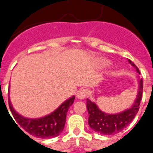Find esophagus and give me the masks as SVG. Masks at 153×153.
<instances>
[{"mask_svg":"<svg viewBox=\"0 0 153 153\" xmlns=\"http://www.w3.org/2000/svg\"><path fill=\"white\" fill-rule=\"evenodd\" d=\"M87 95V90H84V89H81V90H79L76 93V97L78 98V99H84V98H86Z\"/></svg>","mask_w":153,"mask_h":153,"instance_id":"1","label":"esophagus"}]
</instances>
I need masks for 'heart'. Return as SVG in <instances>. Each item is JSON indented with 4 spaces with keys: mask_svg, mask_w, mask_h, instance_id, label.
<instances>
[{
    "mask_svg": "<svg viewBox=\"0 0 153 153\" xmlns=\"http://www.w3.org/2000/svg\"><path fill=\"white\" fill-rule=\"evenodd\" d=\"M111 62L105 58H99L97 60V65L99 68H105L108 66Z\"/></svg>",
    "mask_w": 153,
    "mask_h": 153,
    "instance_id": "obj_1",
    "label": "heart"
}]
</instances>
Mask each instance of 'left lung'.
<instances>
[{"instance_id":"left-lung-1","label":"left lung","mask_w":153,"mask_h":153,"mask_svg":"<svg viewBox=\"0 0 153 153\" xmlns=\"http://www.w3.org/2000/svg\"><path fill=\"white\" fill-rule=\"evenodd\" d=\"M137 72L138 84L137 96L129 108L116 114H108L102 111L95 102L87 99V108L89 114L88 124L96 132L104 135H112L122 131L128 126L138 112L139 105L142 99L143 81L138 75H140L138 68L130 60H128Z\"/></svg>"}]
</instances>
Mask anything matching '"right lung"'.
I'll list each match as a JSON object with an SVG mask.
<instances>
[{
	"instance_id": "obj_1",
	"label": "right lung",
	"mask_w": 153,
	"mask_h": 153,
	"mask_svg": "<svg viewBox=\"0 0 153 153\" xmlns=\"http://www.w3.org/2000/svg\"><path fill=\"white\" fill-rule=\"evenodd\" d=\"M74 100L75 96H71L51 114L39 118H27L19 114L13 108L10 96L9 105L14 119L28 134L38 138H51L57 137L63 131L66 123V114Z\"/></svg>"
}]
</instances>
